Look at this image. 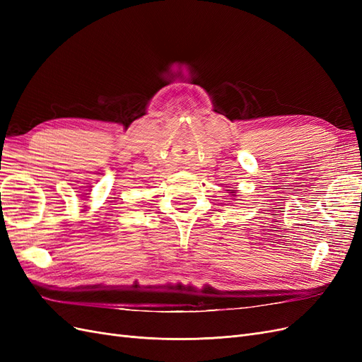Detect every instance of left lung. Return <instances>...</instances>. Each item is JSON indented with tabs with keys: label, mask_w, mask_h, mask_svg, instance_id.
Listing matches in <instances>:
<instances>
[{
	"label": "left lung",
	"mask_w": 362,
	"mask_h": 362,
	"mask_svg": "<svg viewBox=\"0 0 362 362\" xmlns=\"http://www.w3.org/2000/svg\"><path fill=\"white\" fill-rule=\"evenodd\" d=\"M229 194H231L233 196V198L231 199H235V196H237V193H238V190H235V187H234V190H231V189H228L226 190Z\"/></svg>",
	"instance_id": "left-lung-1"
}]
</instances>
